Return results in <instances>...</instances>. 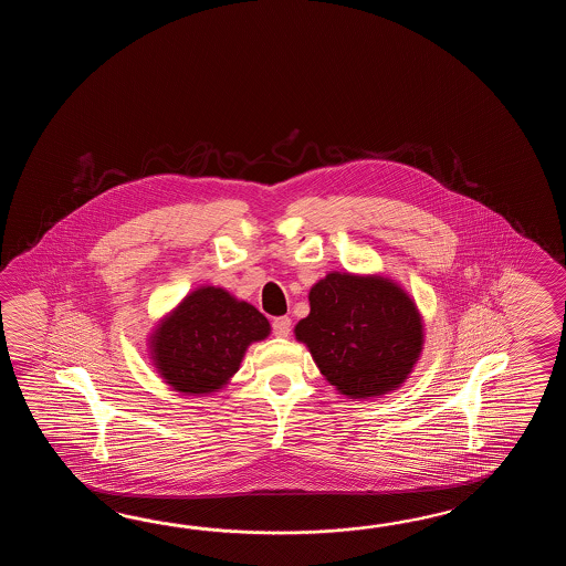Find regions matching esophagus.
<instances>
[{
    "label": "esophagus",
    "mask_w": 566,
    "mask_h": 566,
    "mask_svg": "<svg viewBox=\"0 0 566 566\" xmlns=\"http://www.w3.org/2000/svg\"><path fill=\"white\" fill-rule=\"evenodd\" d=\"M271 327H273V334H275V336L287 337L289 332H291V319H289L287 315L275 317Z\"/></svg>",
    "instance_id": "1"
}]
</instances>
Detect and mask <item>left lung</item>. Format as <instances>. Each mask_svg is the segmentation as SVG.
Returning a JSON list of instances; mask_svg holds the SVG:
<instances>
[{
    "instance_id": "1",
    "label": "left lung",
    "mask_w": 566,
    "mask_h": 566,
    "mask_svg": "<svg viewBox=\"0 0 566 566\" xmlns=\"http://www.w3.org/2000/svg\"><path fill=\"white\" fill-rule=\"evenodd\" d=\"M312 312L295 325L325 380L349 398L397 390L422 348L421 315L382 277L329 273L310 291Z\"/></svg>"
}]
</instances>
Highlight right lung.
<instances>
[{"label": "right lung", "instance_id": "1", "mask_svg": "<svg viewBox=\"0 0 566 566\" xmlns=\"http://www.w3.org/2000/svg\"><path fill=\"white\" fill-rule=\"evenodd\" d=\"M271 325L224 289L202 287L181 301L154 334V360L168 385L186 395L214 392L239 370L249 344Z\"/></svg>", "mask_w": 566, "mask_h": 566}]
</instances>
